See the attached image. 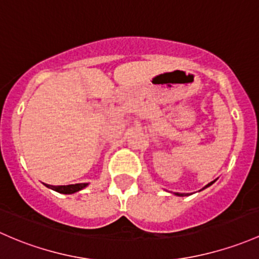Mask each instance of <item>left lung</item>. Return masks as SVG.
<instances>
[{"mask_svg":"<svg viewBox=\"0 0 259 259\" xmlns=\"http://www.w3.org/2000/svg\"><path fill=\"white\" fill-rule=\"evenodd\" d=\"M215 181H217V180H214V181H212V182H209L208 183V185H207V186H204V187L203 188H202V189H204V188H207V187H209V186H212L213 185V183H214L215 182ZM202 189H201V191H202ZM176 194V196H178V197H185V196H189V194L187 193V194H186V193H175Z\"/></svg>","mask_w":259,"mask_h":259,"instance_id":"left-lung-1","label":"left lung"}]
</instances>
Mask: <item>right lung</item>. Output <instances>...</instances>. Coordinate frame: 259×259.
<instances>
[{
	"label": "right lung",
	"instance_id": "right-lung-1",
	"mask_svg": "<svg viewBox=\"0 0 259 259\" xmlns=\"http://www.w3.org/2000/svg\"><path fill=\"white\" fill-rule=\"evenodd\" d=\"M47 188L53 189V191L58 192V193H63V194H72L76 193V192L82 191L83 188H86L89 186V183H77V185H68V186H51V185H46Z\"/></svg>",
	"mask_w": 259,
	"mask_h": 259
}]
</instances>
